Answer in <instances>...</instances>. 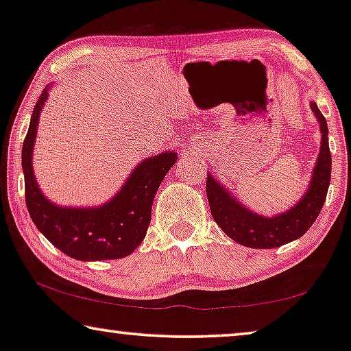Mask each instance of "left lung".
Here are the masks:
<instances>
[{
  "mask_svg": "<svg viewBox=\"0 0 351 351\" xmlns=\"http://www.w3.org/2000/svg\"><path fill=\"white\" fill-rule=\"evenodd\" d=\"M311 110L320 124V153L312 170L307 191L290 209L271 217L261 216L245 208L222 182L208 173L206 195L213 219L222 232L238 244L252 249L279 247L301 238L320 214L331 181V153L326 119L315 102H311Z\"/></svg>",
  "mask_w": 351,
  "mask_h": 351,
  "instance_id": "1",
  "label": "left lung"
}]
</instances>
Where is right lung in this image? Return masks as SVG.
Listing matches in <instances>:
<instances>
[{
    "label": "right lung",
    "instance_id": "1",
    "mask_svg": "<svg viewBox=\"0 0 351 351\" xmlns=\"http://www.w3.org/2000/svg\"><path fill=\"white\" fill-rule=\"evenodd\" d=\"M50 88L47 85L36 102L22 149L25 198L29 216L39 232L71 258L97 261L128 257L146 237L154 195L164 176L175 165L178 154L164 151L138 162L121 189L102 205H56L42 193L33 170L38 124Z\"/></svg>",
    "mask_w": 351,
    "mask_h": 351
}]
</instances>
